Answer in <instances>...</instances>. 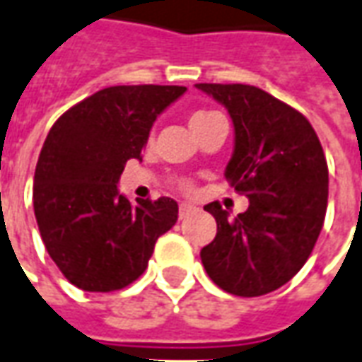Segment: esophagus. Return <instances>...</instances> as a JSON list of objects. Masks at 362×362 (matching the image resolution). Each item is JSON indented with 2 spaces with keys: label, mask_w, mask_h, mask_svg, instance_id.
Instances as JSON below:
<instances>
[{
  "label": "esophagus",
  "mask_w": 362,
  "mask_h": 362,
  "mask_svg": "<svg viewBox=\"0 0 362 362\" xmlns=\"http://www.w3.org/2000/svg\"><path fill=\"white\" fill-rule=\"evenodd\" d=\"M192 209H194V207L189 206V204H180V207H178V216H180V219L188 216Z\"/></svg>",
  "instance_id": "34e87169"
}]
</instances>
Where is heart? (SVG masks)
I'll return each instance as SVG.
<instances>
[{"label":"heart","instance_id":"obj_1","mask_svg":"<svg viewBox=\"0 0 362 362\" xmlns=\"http://www.w3.org/2000/svg\"><path fill=\"white\" fill-rule=\"evenodd\" d=\"M219 113H216V111H207V110H198L194 111L192 115H189V127H192V131L196 133L198 129H202L204 125H206L207 121H211L214 117H217ZM182 188H189L188 182H180Z\"/></svg>","mask_w":362,"mask_h":362}]
</instances>
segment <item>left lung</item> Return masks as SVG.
<instances>
[{
	"mask_svg": "<svg viewBox=\"0 0 362 362\" xmlns=\"http://www.w3.org/2000/svg\"><path fill=\"white\" fill-rule=\"evenodd\" d=\"M227 107L235 127L225 178L249 198L229 217L219 202L204 209L217 235L199 257L229 294L255 298L284 286L312 255L327 209L329 174L310 121L288 103L247 84H196Z\"/></svg>",
	"mask_w": 362,
	"mask_h": 362,
	"instance_id": "8db88e82",
	"label": "left lung"
}]
</instances>
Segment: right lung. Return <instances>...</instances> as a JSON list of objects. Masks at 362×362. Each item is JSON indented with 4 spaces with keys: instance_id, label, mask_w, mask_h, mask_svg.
Returning <instances> with one entry per match:
<instances>
[{
    "instance_id": "1",
    "label": "right lung",
    "mask_w": 362,
    "mask_h": 362,
    "mask_svg": "<svg viewBox=\"0 0 362 362\" xmlns=\"http://www.w3.org/2000/svg\"><path fill=\"white\" fill-rule=\"evenodd\" d=\"M184 86H111L62 113L40 148L33 206L42 243L68 282L113 292L145 272L156 239L178 219L173 198L131 204L117 182L156 117Z\"/></svg>"
}]
</instances>
